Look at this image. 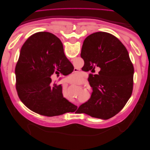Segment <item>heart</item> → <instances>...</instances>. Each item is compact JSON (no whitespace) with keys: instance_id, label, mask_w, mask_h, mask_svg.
Returning <instances> with one entry per match:
<instances>
[{"instance_id":"b5f03b06","label":"heart","mask_w":150,"mask_h":150,"mask_svg":"<svg viewBox=\"0 0 150 150\" xmlns=\"http://www.w3.org/2000/svg\"><path fill=\"white\" fill-rule=\"evenodd\" d=\"M69 81L72 83H77L80 81V76L78 74L74 73L69 76Z\"/></svg>"}]
</instances>
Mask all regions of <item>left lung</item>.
Instances as JSON below:
<instances>
[{
  "instance_id": "1",
  "label": "left lung",
  "mask_w": 150,
  "mask_h": 150,
  "mask_svg": "<svg viewBox=\"0 0 150 150\" xmlns=\"http://www.w3.org/2000/svg\"><path fill=\"white\" fill-rule=\"evenodd\" d=\"M81 57L89 70L98 67L100 71L91 78V96L79 109L92 117L110 119L124 108L132 94L134 67L128 52L115 35L98 32L84 39Z\"/></svg>"
}]
</instances>
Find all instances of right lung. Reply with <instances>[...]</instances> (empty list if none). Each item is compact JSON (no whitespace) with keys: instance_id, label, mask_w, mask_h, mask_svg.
Segmentation results:
<instances>
[{"instance_id":"obj_1","label":"right lung","mask_w":150,"mask_h":150,"mask_svg":"<svg viewBox=\"0 0 150 150\" xmlns=\"http://www.w3.org/2000/svg\"><path fill=\"white\" fill-rule=\"evenodd\" d=\"M67 61L61 40L51 33L39 32L25 42L15 69L16 86L18 96L29 110L49 117L76 110L77 106L63 96L61 85L51 83L54 73L69 66Z\"/></svg>"}]
</instances>
